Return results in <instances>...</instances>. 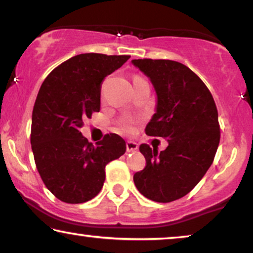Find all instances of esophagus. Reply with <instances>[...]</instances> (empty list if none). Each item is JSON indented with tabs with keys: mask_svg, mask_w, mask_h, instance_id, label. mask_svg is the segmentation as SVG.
<instances>
[{
	"mask_svg": "<svg viewBox=\"0 0 253 253\" xmlns=\"http://www.w3.org/2000/svg\"><path fill=\"white\" fill-rule=\"evenodd\" d=\"M126 149L128 153H133V151H136L139 149V144L134 141H127L126 142Z\"/></svg>",
	"mask_w": 253,
	"mask_h": 253,
	"instance_id": "esophagus-1",
	"label": "esophagus"
}]
</instances>
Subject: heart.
<instances>
[{
    "label": "heart",
    "mask_w": 253,
    "mask_h": 253,
    "mask_svg": "<svg viewBox=\"0 0 253 253\" xmlns=\"http://www.w3.org/2000/svg\"><path fill=\"white\" fill-rule=\"evenodd\" d=\"M121 127H123L124 130H130L132 129V121L129 119L124 120L123 123H121Z\"/></svg>",
    "instance_id": "1"
}]
</instances>
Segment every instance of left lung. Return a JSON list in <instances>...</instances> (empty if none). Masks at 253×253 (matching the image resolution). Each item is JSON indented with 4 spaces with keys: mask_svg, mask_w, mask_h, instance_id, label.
Returning <instances> with one entry per match:
<instances>
[{
    "mask_svg": "<svg viewBox=\"0 0 253 253\" xmlns=\"http://www.w3.org/2000/svg\"><path fill=\"white\" fill-rule=\"evenodd\" d=\"M132 63L150 80L157 96L146 134L169 143L161 153L141 144L147 166L134 174V184L148 199L170 203L193 190L213 163L220 143L216 105L205 83L183 63L151 59Z\"/></svg>",
    "mask_w": 253,
    "mask_h": 253,
    "instance_id": "left-lung-1",
    "label": "left lung"
}]
</instances>
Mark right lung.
Instances as JSON below:
<instances>
[{
    "mask_svg": "<svg viewBox=\"0 0 253 253\" xmlns=\"http://www.w3.org/2000/svg\"><path fill=\"white\" fill-rule=\"evenodd\" d=\"M129 58L79 54L56 67L40 86L32 111L31 147L43 184L63 203L95 198L105 180L106 164L126 151L117 134H107L95 147L80 129L99 112L103 80Z\"/></svg>",
    "mask_w": 253,
    "mask_h": 253,
    "instance_id": "add662e5",
    "label": "right lung"
}]
</instances>
